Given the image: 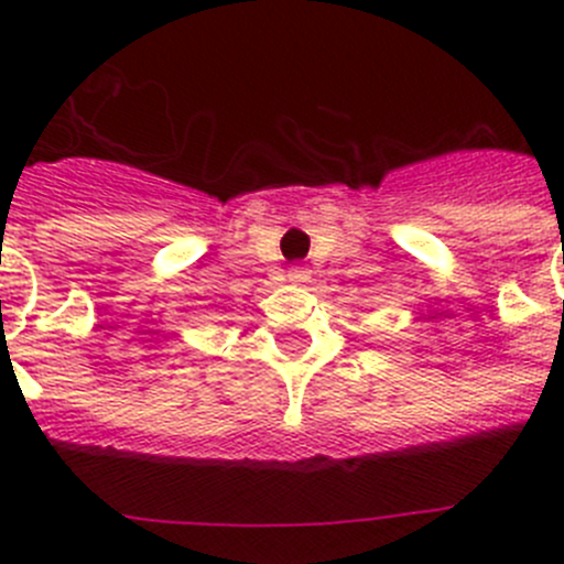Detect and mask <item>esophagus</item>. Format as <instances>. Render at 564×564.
Returning <instances> with one entry per match:
<instances>
[{
  "instance_id": "obj_1",
  "label": "esophagus",
  "mask_w": 564,
  "mask_h": 564,
  "mask_svg": "<svg viewBox=\"0 0 564 564\" xmlns=\"http://www.w3.org/2000/svg\"><path fill=\"white\" fill-rule=\"evenodd\" d=\"M286 278H289V283H292V286H303V283L311 278V270H308V267L294 264V267H289Z\"/></svg>"
}]
</instances>
